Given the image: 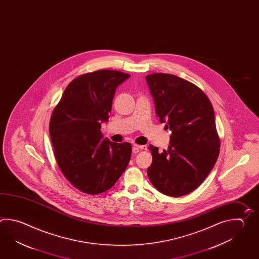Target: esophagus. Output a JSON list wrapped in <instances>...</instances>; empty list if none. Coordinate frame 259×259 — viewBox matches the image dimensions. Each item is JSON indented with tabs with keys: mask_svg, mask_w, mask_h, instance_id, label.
I'll list each match as a JSON object with an SVG mask.
<instances>
[{
	"mask_svg": "<svg viewBox=\"0 0 259 259\" xmlns=\"http://www.w3.org/2000/svg\"><path fill=\"white\" fill-rule=\"evenodd\" d=\"M142 149H147V146H140V145H137V144L133 145V152L134 153H138L139 150H142Z\"/></svg>",
	"mask_w": 259,
	"mask_h": 259,
	"instance_id": "obj_1",
	"label": "esophagus"
}]
</instances>
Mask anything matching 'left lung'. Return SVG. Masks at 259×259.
<instances>
[{
  "label": "left lung",
  "mask_w": 259,
  "mask_h": 259,
  "mask_svg": "<svg viewBox=\"0 0 259 259\" xmlns=\"http://www.w3.org/2000/svg\"><path fill=\"white\" fill-rule=\"evenodd\" d=\"M146 80L156 115L171 131L167 150L149 146L148 178L164 195H187L206 179L220 154L211 102L195 84L174 74L155 73Z\"/></svg>",
  "instance_id": "1"
}]
</instances>
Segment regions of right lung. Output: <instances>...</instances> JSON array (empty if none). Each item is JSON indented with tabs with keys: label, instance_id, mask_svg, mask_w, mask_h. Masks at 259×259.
Instances as JSON below:
<instances>
[{
	"label": "right lung",
	"instance_id": "1",
	"mask_svg": "<svg viewBox=\"0 0 259 259\" xmlns=\"http://www.w3.org/2000/svg\"><path fill=\"white\" fill-rule=\"evenodd\" d=\"M130 77L120 71L82 74L66 87L50 121L59 168L78 190L98 195L120 178L131 158L130 143L111 142L101 133L119 84Z\"/></svg>",
	"mask_w": 259,
	"mask_h": 259
}]
</instances>
